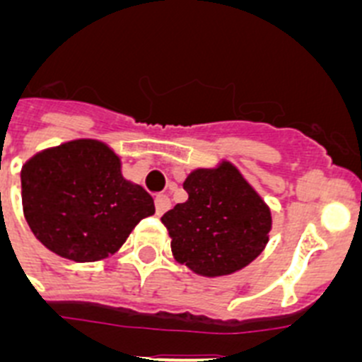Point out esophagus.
I'll list each match as a JSON object with an SVG mask.
<instances>
[{
  "mask_svg": "<svg viewBox=\"0 0 362 362\" xmlns=\"http://www.w3.org/2000/svg\"><path fill=\"white\" fill-rule=\"evenodd\" d=\"M153 201H156V212H158V216H163L166 210L170 209V199H168V196H165V194H158Z\"/></svg>",
  "mask_w": 362,
  "mask_h": 362,
  "instance_id": "esophagus-1",
  "label": "esophagus"
}]
</instances>
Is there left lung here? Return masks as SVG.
I'll use <instances>...</instances> for the list:
<instances>
[{
    "instance_id": "1",
    "label": "left lung",
    "mask_w": 362,
    "mask_h": 362,
    "mask_svg": "<svg viewBox=\"0 0 362 362\" xmlns=\"http://www.w3.org/2000/svg\"><path fill=\"white\" fill-rule=\"evenodd\" d=\"M188 199L161 217L175 261L204 277L230 276L264 250L272 214L228 161L185 179Z\"/></svg>"
}]
</instances>
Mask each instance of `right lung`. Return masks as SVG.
I'll use <instances>...</instances> for the list:
<instances>
[{
    "label": "right lung",
    "mask_w": 362,
    "mask_h": 362,
    "mask_svg": "<svg viewBox=\"0 0 362 362\" xmlns=\"http://www.w3.org/2000/svg\"><path fill=\"white\" fill-rule=\"evenodd\" d=\"M21 201L37 241L76 263L116 254L137 223L156 212L152 196L127 181L114 150L95 139L63 143L28 159Z\"/></svg>",
    "instance_id": "obj_1"
}]
</instances>
